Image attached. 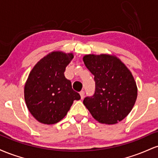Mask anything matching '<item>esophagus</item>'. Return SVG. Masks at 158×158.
<instances>
[{
    "label": "esophagus",
    "instance_id": "34e87169",
    "mask_svg": "<svg viewBox=\"0 0 158 158\" xmlns=\"http://www.w3.org/2000/svg\"><path fill=\"white\" fill-rule=\"evenodd\" d=\"M79 94H80V97H81V99H82L83 98H84L85 97V91H83V90H81V91L79 93Z\"/></svg>",
    "mask_w": 158,
    "mask_h": 158
}]
</instances>
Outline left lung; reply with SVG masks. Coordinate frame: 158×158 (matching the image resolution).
<instances>
[{"instance_id":"left-lung-1","label":"left lung","mask_w":158,"mask_h":158,"mask_svg":"<svg viewBox=\"0 0 158 158\" xmlns=\"http://www.w3.org/2000/svg\"><path fill=\"white\" fill-rule=\"evenodd\" d=\"M94 76L95 94L83 104L100 123L112 125L125 119L135 106L137 87L126 65L114 54H88L82 58Z\"/></svg>"}]
</instances>
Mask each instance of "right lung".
I'll return each instance as SVG.
<instances>
[{"label":"right lung","mask_w":158,"mask_h":158,"mask_svg":"<svg viewBox=\"0 0 158 158\" xmlns=\"http://www.w3.org/2000/svg\"><path fill=\"white\" fill-rule=\"evenodd\" d=\"M73 56V52H50L36 63L29 74L24 85L25 102L39 123H59L67 115L73 101L81 99L64 75Z\"/></svg>","instance_id":"right-lung-1"}]
</instances>
